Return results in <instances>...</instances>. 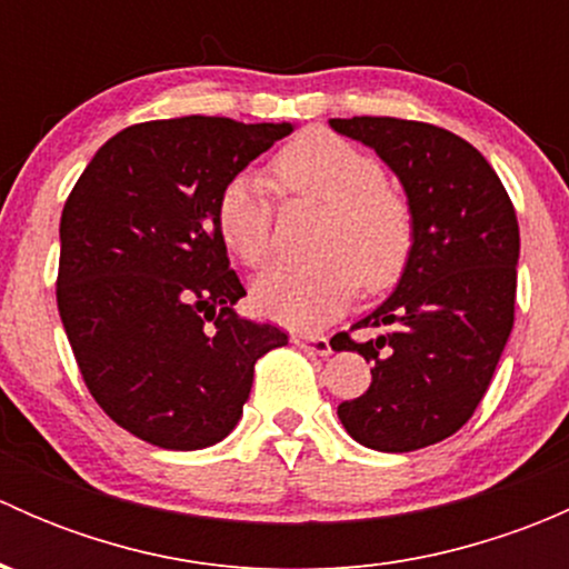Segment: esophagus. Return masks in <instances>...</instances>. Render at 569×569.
<instances>
[{
	"label": "esophagus",
	"mask_w": 569,
	"mask_h": 569,
	"mask_svg": "<svg viewBox=\"0 0 569 569\" xmlns=\"http://www.w3.org/2000/svg\"><path fill=\"white\" fill-rule=\"evenodd\" d=\"M291 343L300 349H306V352L319 355V358H327V355L332 352L330 338H325V336H306V332H300V336H291Z\"/></svg>",
	"instance_id": "esophagus-1"
}]
</instances>
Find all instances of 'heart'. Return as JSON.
<instances>
[{
    "instance_id": "b5f03b06",
    "label": "heart",
    "mask_w": 569,
    "mask_h": 569,
    "mask_svg": "<svg viewBox=\"0 0 569 569\" xmlns=\"http://www.w3.org/2000/svg\"><path fill=\"white\" fill-rule=\"evenodd\" d=\"M272 173L289 192L327 206L308 263H280L258 274L252 306L295 330L327 325L363 289L377 291L401 272L412 244L410 209L386 187L380 162L325 131L297 137L274 157ZM217 228L248 267L272 248V200L261 178L239 173L217 198Z\"/></svg>"
}]
</instances>
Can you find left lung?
I'll return each mask as SVG.
<instances>
[{
    "label": "left lung",
    "mask_w": 569,
    "mask_h": 569,
    "mask_svg": "<svg viewBox=\"0 0 569 569\" xmlns=\"http://www.w3.org/2000/svg\"><path fill=\"white\" fill-rule=\"evenodd\" d=\"M401 181L412 244L393 295L332 349L363 355L369 391L338 405L366 449L416 451L455 435L487 393L515 325L520 231L501 178L470 142L432 123L332 118Z\"/></svg>",
    "instance_id": "8db88e82"
}]
</instances>
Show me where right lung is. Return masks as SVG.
<instances>
[{
    "label": "right lung",
    "mask_w": 569,
    "mask_h": 569,
    "mask_svg": "<svg viewBox=\"0 0 569 569\" xmlns=\"http://www.w3.org/2000/svg\"><path fill=\"white\" fill-rule=\"evenodd\" d=\"M291 123L189 114L118 131L60 220L57 308L84 386L159 449L214 446L242 418L252 366L289 336L242 319L244 286L217 228L226 181Z\"/></svg>",
    "instance_id": "add662e5"
}]
</instances>
